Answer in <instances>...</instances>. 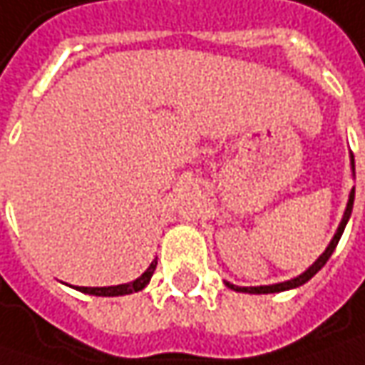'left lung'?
Instances as JSON below:
<instances>
[{"label":"left lung","instance_id":"left-lung-1","mask_svg":"<svg viewBox=\"0 0 365 365\" xmlns=\"http://www.w3.org/2000/svg\"><path fill=\"white\" fill-rule=\"evenodd\" d=\"M349 160H351V173H354V176H356V162H354V154L349 156ZM354 199H356V187L351 189V192H349V199H347V207H345L344 211V217H341V221H339V227H337V232H335V235L331 237L329 245L325 247V252L319 256V258L304 270L302 274H299L297 278H290V280H284V282H278V284H268V287H235V284H232V282H227L225 280V287L232 288V290H235V292H247V294H270V292H282V290H290V288H297V287H302L304 282H309L313 276H315L325 264H327V259L331 258V254L335 252V247H337V244H339V240H341V233H344L345 225H347V221H349V217H351V209H354Z\"/></svg>","mask_w":365,"mask_h":365}]
</instances>
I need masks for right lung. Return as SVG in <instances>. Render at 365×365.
<instances>
[{
    "mask_svg": "<svg viewBox=\"0 0 365 365\" xmlns=\"http://www.w3.org/2000/svg\"><path fill=\"white\" fill-rule=\"evenodd\" d=\"M156 264H158V258L152 259V264L146 268V272L142 274L140 278H135L128 284H118V287H73L78 292H85V294H95V297H123V294H132V292H138V290H144L152 278V274L156 270ZM71 287V284H68Z\"/></svg>",
    "mask_w": 365,
    "mask_h": 365,
    "instance_id": "1",
    "label": "right lung"
}]
</instances>
